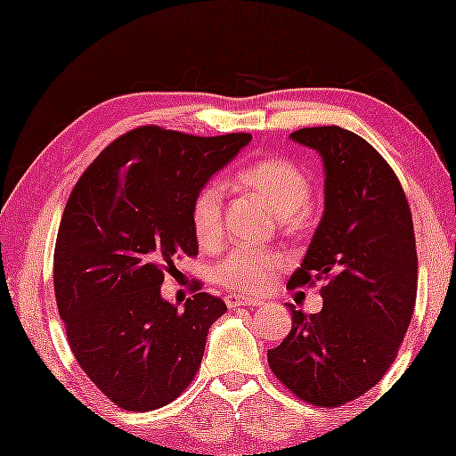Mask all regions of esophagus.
<instances>
[{"instance_id": "1", "label": "esophagus", "mask_w": 456, "mask_h": 456, "mask_svg": "<svg viewBox=\"0 0 456 456\" xmlns=\"http://www.w3.org/2000/svg\"><path fill=\"white\" fill-rule=\"evenodd\" d=\"M226 305L230 309H236V307H258V305H263V301H260V298H256V297H246V295H236V293H230L228 297H226Z\"/></svg>"}]
</instances>
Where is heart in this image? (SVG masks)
Here are the masks:
<instances>
[{"instance_id":"b5f03b06","label":"heart","mask_w":456,"mask_h":456,"mask_svg":"<svg viewBox=\"0 0 456 456\" xmlns=\"http://www.w3.org/2000/svg\"><path fill=\"white\" fill-rule=\"evenodd\" d=\"M234 182L242 190L260 198L279 218L303 210L311 200V182L295 161L287 158H263L238 169ZM191 228L200 246L210 248L222 236V188L210 182L201 188L191 201ZM282 258L274 252L256 248H236L216 268V279L234 290L260 293L268 289L274 271Z\"/></svg>"}]
</instances>
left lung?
I'll use <instances>...</instances> for the list:
<instances>
[{"mask_svg":"<svg viewBox=\"0 0 456 456\" xmlns=\"http://www.w3.org/2000/svg\"><path fill=\"white\" fill-rule=\"evenodd\" d=\"M321 155L325 208L289 287L325 279L323 309L297 311L268 365L309 404L341 406L374 387L396 360L416 303L412 214L396 174L368 141L341 126L290 133Z\"/></svg>","mask_w":456,"mask_h":456,"instance_id":"1","label":"left lung"}]
</instances>
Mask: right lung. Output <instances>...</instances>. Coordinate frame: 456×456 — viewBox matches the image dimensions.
I'll return each instance as SVG.
<instances>
[{
  "mask_svg": "<svg viewBox=\"0 0 456 456\" xmlns=\"http://www.w3.org/2000/svg\"><path fill=\"white\" fill-rule=\"evenodd\" d=\"M250 139L139 126L74 185L54 250L58 313L78 365L117 406L161 408L196 376L226 303L196 293L177 309L161 297V282L175 256L198 255L196 193Z\"/></svg>",
  "mask_w": 456,
  "mask_h": 456,
  "instance_id": "1",
  "label": "right lung"
}]
</instances>
